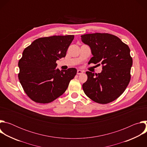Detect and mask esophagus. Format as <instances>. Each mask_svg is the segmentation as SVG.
<instances>
[{
  "instance_id": "esophagus-1",
  "label": "esophagus",
  "mask_w": 147,
  "mask_h": 147,
  "mask_svg": "<svg viewBox=\"0 0 147 147\" xmlns=\"http://www.w3.org/2000/svg\"><path fill=\"white\" fill-rule=\"evenodd\" d=\"M77 74H81L83 73V71L81 70H78L77 71Z\"/></svg>"
}]
</instances>
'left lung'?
Listing matches in <instances>:
<instances>
[{
    "instance_id": "8db88e82",
    "label": "left lung",
    "mask_w": 147,
    "mask_h": 147,
    "mask_svg": "<svg viewBox=\"0 0 147 147\" xmlns=\"http://www.w3.org/2000/svg\"><path fill=\"white\" fill-rule=\"evenodd\" d=\"M81 37L93 55L89 62L102 65L100 73L86 72L88 79L82 84L84 92L95 102H111L123 93L130 81L133 59L130 48L117 36L108 33L84 34Z\"/></svg>"
}]
</instances>
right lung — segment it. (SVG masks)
<instances>
[{"label": "right lung", "instance_id": "obj_1", "mask_svg": "<svg viewBox=\"0 0 147 147\" xmlns=\"http://www.w3.org/2000/svg\"><path fill=\"white\" fill-rule=\"evenodd\" d=\"M74 37L69 35L39 38L24 50L18 61V76L24 92L33 101L51 102L67 90L77 70L60 71L56 61L66 56Z\"/></svg>", "mask_w": 147, "mask_h": 147}]
</instances>
